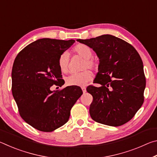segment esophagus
<instances>
[{
    "label": "esophagus",
    "instance_id": "esophagus-1",
    "mask_svg": "<svg viewBox=\"0 0 157 157\" xmlns=\"http://www.w3.org/2000/svg\"><path fill=\"white\" fill-rule=\"evenodd\" d=\"M82 91H83V93L84 94H85V93L86 92V87H84V86H82Z\"/></svg>",
    "mask_w": 157,
    "mask_h": 157
}]
</instances>
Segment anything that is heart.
Masks as SVG:
<instances>
[{"label": "heart", "mask_w": 157, "mask_h": 157, "mask_svg": "<svg viewBox=\"0 0 157 157\" xmlns=\"http://www.w3.org/2000/svg\"><path fill=\"white\" fill-rule=\"evenodd\" d=\"M77 54L80 55L86 62L84 63V68H89L95 69L98 67V63L95 59H92L93 52L91 49L86 45L79 44L74 48ZM58 66L63 73H66L69 69V56L68 52H64L62 53L58 58ZM92 79V74L89 71H84L80 73H73L69 75L66 79V84L69 86H84L87 82Z\"/></svg>", "instance_id": "obj_1"}]
</instances>
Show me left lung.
Returning a JSON list of instances; mask_svg holds the SVG:
<instances>
[{"mask_svg":"<svg viewBox=\"0 0 157 157\" xmlns=\"http://www.w3.org/2000/svg\"><path fill=\"white\" fill-rule=\"evenodd\" d=\"M77 41L94 50L100 59L94 82L100 86L86 89L94 98L90 116L97 123L123 125L144 101L146 81L139 54L131 44L111 34Z\"/></svg>","mask_w":157,"mask_h":157,"instance_id":"obj_1","label":"left lung"}]
</instances>
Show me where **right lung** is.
<instances>
[{
	"instance_id": "obj_1",
	"label": "right lung",
	"mask_w": 157,
	"mask_h": 157,
	"mask_svg": "<svg viewBox=\"0 0 157 157\" xmlns=\"http://www.w3.org/2000/svg\"><path fill=\"white\" fill-rule=\"evenodd\" d=\"M75 42L39 39L15 58L12 71L13 97L21 118L39 131L52 132L67 123L71 108L83 94L75 86L51 90L53 84H64L58 58Z\"/></svg>"
}]
</instances>
